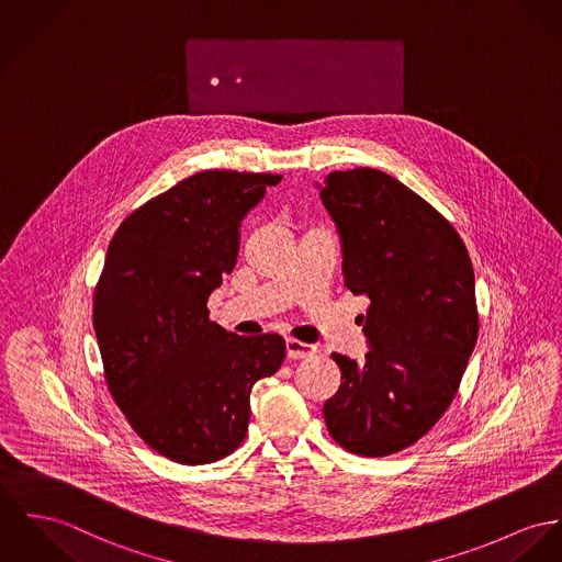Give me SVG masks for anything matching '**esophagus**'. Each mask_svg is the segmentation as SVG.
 Here are the masks:
<instances>
[{"mask_svg":"<svg viewBox=\"0 0 562 562\" xmlns=\"http://www.w3.org/2000/svg\"><path fill=\"white\" fill-rule=\"evenodd\" d=\"M316 352V346L307 345L302 340H295V338H286V355L289 359H307Z\"/></svg>","mask_w":562,"mask_h":562,"instance_id":"1","label":"esophagus"}]
</instances>
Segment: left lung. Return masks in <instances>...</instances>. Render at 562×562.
I'll use <instances>...</instances> for the list:
<instances>
[{
	"mask_svg": "<svg viewBox=\"0 0 562 562\" xmlns=\"http://www.w3.org/2000/svg\"><path fill=\"white\" fill-rule=\"evenodd\" d=\"M323 205L345 248L346 286L368 295L366 361L331 352L345 383L325 402L331 438L383 458L415 445L453 402L479 336L475 273L453 224L376 169L327 175Z\"/></svg>",
	"mask_w": 562,
	"mask_h": 562,
	"instance_id": "obj_1",
	"label": "left lung"
}]
</instances>
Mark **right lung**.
Wrapping results in <instances>:
<instances>
[{
    "label": "right lung",
    "instance_id": "add662e5",
    "mask_svg": "<svg viewBox=\"0 0 562 562\" xmlns=\"http://www.w3.org/2000/svg\"><path fill=\"white\" fill-rule=\"evenodd\" d=\"M280 179L192 175L134 210L109 244L91 300L106 387L130 428L177 464L233 453L250 391L286 357L282 336H235L207 310L237 262L241 217Z\"/></svg>",
    "mask_w": 562,
    "mask_h": 562
}]
</instances>
